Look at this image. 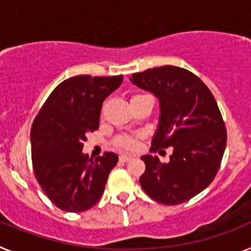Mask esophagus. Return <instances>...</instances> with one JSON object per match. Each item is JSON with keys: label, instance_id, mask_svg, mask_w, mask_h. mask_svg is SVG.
<instances>
[{"label": "esophagus", "instance_id": "1", "mask_svg": "<svg viewBox=\"0 0 251 251\" xmlns=\"http://www.w3.org/2000/svg\"><path fill=\"white\" fill-rule=\"evenodd\" d=\"M132 158H133L132 156H127V154H122V156L119 157V159H121L122 162H128V161H130Z\"/></svg>", "mask_w": 251, "mask_h": 251}]
</instances>
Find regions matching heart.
Listing matches in <instances>:
<instances>
[{
  "label": "heart",
  "instance_id": "heart-1",
  "mask_svg": "<svg viewBox=\"0 0 251 251\" xmlns=\"http://www.w3.org/2000/svg\"><path fill=\"white\" fill-rule=\"evenodd\" d=\"M137 147V139L128 134L118 136L113 141V148L118 151H129Z\"/></svg>",
  "mask_w": 251,
  "mask_h": 251
}]
</instances>
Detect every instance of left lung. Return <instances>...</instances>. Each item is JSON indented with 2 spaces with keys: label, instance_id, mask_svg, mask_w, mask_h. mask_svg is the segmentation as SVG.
Wrapping results in <instances>:
<instances>
[{
  "label": "left lung",
  "instance_id": "1",
  "mask_svg": "<svg viewBox=\"0 0 251 251\" xmlns=\"http://www.w3.org/2000/svg\"><path fill=\"white\" fill-rule=\"evenodd\" d=\"M130 80L159 99L161 117L151 151L174 147L168 163L142 157V188L154 201L178 205L214 181L227 141L225 122L214 95L194 73L166 65L136 73Z\"/></svg>",
  "mask_w": 251,
  "mask_h": 251
}]
</instances>
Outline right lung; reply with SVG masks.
Returning a JSON list of instances; mask_svg holds the SVG:
<instances>
[{"mask_svg": "<svg viewBox=\"0 0 251 251\" xmlns=\"http://www.w3.org/2000/svg\"><path fill=\"white\" fill-rule=\"evenodd\" d=\"M123 83V75L69 77L55 88L31 127V159L49 200L68 212H83L100 200L118 156L93 161L83 153L86 136L99 128L101 104Z\"/></svg>", "mask_w": 251, "mask_h": 251, "instance_id": "right-lung-1", "label": "right lung"}]
</instances>
